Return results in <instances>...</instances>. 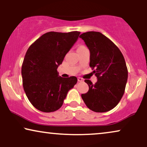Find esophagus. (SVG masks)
I'll list each match as a JSON object with an SVG mask.
<instances>
[{
    "mask_svg": "<svg viewBox=\"0 0 147 147\" xmlns=\"http://www.w3.org/2000/svg\"><path fill=\"white\" fill-rule=\"evenodd\" d=\"M78 82H84L83 78H80V77H78Z\"/></svg>",
    "mask_w": 147,
    "mask_h": 147,
    "instance_id": "1",
    "label": "esophagus"
}]
</instances>
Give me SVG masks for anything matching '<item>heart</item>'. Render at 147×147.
Wrapping results in <instances>:
<instances>
[{
	"instance_id": "b5f03b06",
	"label": "heart",
	"mask_w": 147,
	"mask_h": 147,
	"mask_svg": "<svg viewBox=\"0 0 147 147\" xmlns=\"http://www.w3.org/2000/svg\"><path fill=\"white\" fill-rule=\"evenodd\" d=\"M84 47V46H80V47H78V48H80V47Z\"/></svg>"
}]
</instances>
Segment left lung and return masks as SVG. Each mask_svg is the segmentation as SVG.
Listing matches in <instances>:
<instances>
[{
    "label": "left lung",
    "mask_w": 147,
    "mask_h": 147,
    "mask_svg": "<svg viewBox=\"0 0 147 147\" xmlns=\"http://www.w3.org/2000/svg\"><path fill=\"white\" fill-rule=\"evenodd\" d=\"M90 52V66L98 78L95 84L89 80V86L82 98L87 107L96 112H105L116 106L124 93L128 69L118 47L100 32L89 31L80 36Z\"/></svg>",
    "instance_id": "1"
}]
</instances>
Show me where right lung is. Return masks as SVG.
I'll return each instance as SVG.
<instances>
[{
    "instance_id": "1",
    "label": "right lung",
    "mask_w": 147,
    "mask_h": 147,
    "mask_svg": "<svg viewBox=\"0 0 147 147\" xmlns=\"http://www.w3.org/2000/svg\"><path fill=\"white\" fill-rule=\"evenodd\" d=\"M80 32H48L31 44L21 68L26 96L35 108L51 112L63 105L68 91L78 82L75 76H58L57 69L77 41Z\"/></svg>"
}]
</instances>
